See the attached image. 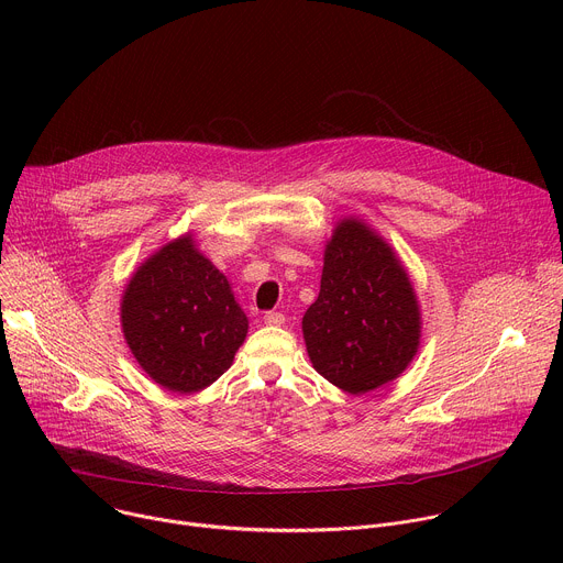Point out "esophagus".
Instances as JSON below:
<instances>
[{"label": "esophagus", "instance_id": "esophagus-1", "mask_svg": "<svg viewBox=\"0 0 563 563\" xmlns=\"http://www.w3.org/2000/svg\"><path fill=\"white\" fill-rule=\"evenodd\" d=\"M263 320H265V325L280 328V325L285 323V313H280V311H267V313L263 316Z\"/></svg>", "mask_w": 563, "mask_h": 563}]
</instances>
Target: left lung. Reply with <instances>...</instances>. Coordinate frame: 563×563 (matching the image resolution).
Segmentation results:
<instances>
[{
  "mask_svg": "<svg viewBox=\"0 0 563 563\" xmlns=\"http://www.w3.org/2000/svg\"><path fill=\"white\" fill-rule=\"evenodd\" d=\"M313 369L350 394L376 389L410 365L421 311L391 247L365 222L345 218L325 247L318 298L302 316Z\"/></svg>",
  "mask_w": 563,
  "mask_h": 563,
  "instance_id": "1",
  "label": "left lung"
}]
</instances>
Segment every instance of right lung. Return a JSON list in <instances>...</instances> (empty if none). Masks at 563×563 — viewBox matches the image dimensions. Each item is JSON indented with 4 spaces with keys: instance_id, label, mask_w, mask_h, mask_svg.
Segmentation results:
<instances>
[{
    "instance_id": "right-lung-1",
    "label": "right lung",
    "mask_w": 563,
    "mask_h": 563,
    "mask_svg": "<svg viewBox=\"0 0 563 563\" xmlns=\"http://www.w3.org/2000/svg\"><path fill=\"white\" fill-rule=\"evenodd\" d=\"M120 313L140 367L178 394L200 391L224 374L250 328L227 276L191 235L172 240L137 267Z\"/></svg>"
}]
</instances>
